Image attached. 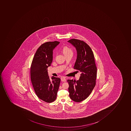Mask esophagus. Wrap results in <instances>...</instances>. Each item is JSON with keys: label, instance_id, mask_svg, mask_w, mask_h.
Returning <instances> with one entry per match:
<instances>
[{"label": "esophagus", "instance_id": "obj_1", "mask_svg": "<svg viewBox=\"0 0 131 131\" xmlns=\"http://www.w3.org/2000/svg\"><path fill=\"white\" fill-rule=\"evenodd\" d=\"M61 80L62 81H63V82H66V78L64 77H62L61 78Z\"/></svg>", "mask_w": 131, "mask_h": 131}]
</instances>
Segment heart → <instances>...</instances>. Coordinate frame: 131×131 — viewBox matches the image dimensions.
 Masks as SVG:
<instances>
[{"label":"heart","mask_w":131,"mask_h":131,"mask_svg":"<svg viewBox=\"0 0 131 131\" xmlns=\"http://www.w3.org/2000/svg\"><path fill=\"white\" fill-rule=\"evenodd\" d=\"M62 53L65 56L69 55H72L73 51L70 47L65 46L63 47L62 50Z\"/></svg>","instance_id":"heart-1"}]
</instances>
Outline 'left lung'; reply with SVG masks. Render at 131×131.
Instances as JSON below:
<instances>
[{
    "mask_svg": "<svg viewBox=\"0 0 131 131\" xmlns=\"http://www.w3.org/2000/svg\"><path fill=\"white\" fill-rule=\"evenodd\" d=\"M68 42L75 47L77 51L74 69L81 73L78 80H68L69 96L73 101L80 102L89 96L95 86L97 68L93 53L86 43L74 39Z\"/></svg>",
    "mask_w": 131,
    "mask_h": 131,
    "instance_id": "obj_1",
    "label": "left lung"
}]
</instances>
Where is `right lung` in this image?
I'll use <instances>...</instances> for the list:
<instances>
[{"instance_id": "1", "label": "right lung", "mask_w": 131, "mask_h": 131, "mask_svg": "<svg viewBox=\"0 0 131 131\" xmlns=\"http://www.w3.org/2000/svg\"><path fill=\"white\" fill-rule=\"evenodd\" d=\"M60 42H48L37 49L30 68V76L32 86L39 99L47 103L56 100L61 79L52 76L50 79L48 68L53 60V51Z\"/></svg>"}]
</instances>
